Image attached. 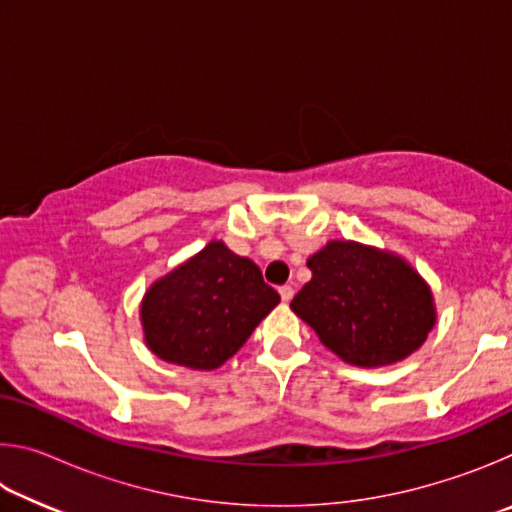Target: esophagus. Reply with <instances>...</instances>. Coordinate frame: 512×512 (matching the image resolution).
I'll list each match as a JSON object with an SVG mask.
<instances>
[{
  "label": "esophagus",
  "instance_id": "obj_1",
  "mask_svg": "<svg viewBox=\"0 0 512 512\" xmlns=\"http://www.w3.org/2000/svg\"><path fill=\"white\" fill-rule=\"evenodd\" d=\"M277 291H280V298L284 302H289L293 298V293H296V291H293V287H289V284H284V287H280Z\"/></svg>",
  "mask_w": 512,
  "mask_h": 512
}]
</instances>
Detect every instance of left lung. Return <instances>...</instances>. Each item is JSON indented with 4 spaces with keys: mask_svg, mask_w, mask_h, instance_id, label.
Returning a JSON list of instances; mask_svg holds the SVG:
<instances>
[{
    "mask_svg": "<svg viewBox=\"0 0 512 512\" xmlns=\"http://www.w3.org/2000/svg\"><path fill=\"white\" fill-rule=\"evenodd\" d=\"M311 280L291 309L325 348L352 366L402 361L431 332V291L400 257L352 241H329L309 257Z\"/></svg>",
    "mask_w": 512,
    "mask_h": 512,
    "instance_id": "8db88e82",
    "label": "left lung"
}]
</instances>
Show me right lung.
I'll use <instances>...</instances> for the list:
<instances>
[{
    "instance_id": "1",
    "label": "right lung",
    "mask_w": 512,
    "mask_h": 512,
    "mask_svg": "<svg viewBox=\"0 0 512 512\" xmlns=\"http://www.w3.org/2000/svg\"><path fill=\"white\" fill-rule=\"evenodd\" d=\"M277 302V291L250 259L212 241L144 296L146 345L164 361L214 370L248 341Z\"/></svg>"
}]
</instances>
